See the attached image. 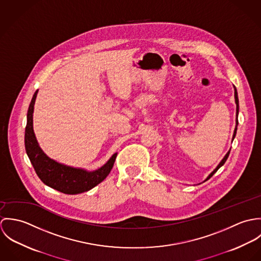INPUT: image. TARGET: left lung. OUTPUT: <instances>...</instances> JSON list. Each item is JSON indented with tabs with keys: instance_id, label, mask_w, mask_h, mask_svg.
Masks as SVG:
<instances>
[{
	"instance_id": "8db88e82",
	"label": "left lung",
	"mask_w": 261,
	"mask_h": 261,
	"mask_svg": "<svg viewBox=\"0 0 261 261\" xmlns=\"http://www.w3.org/2000/svg\"><path fill=\"white\" fill-rule=\"evenodd\" d=\"M234 96H235V103H236V126H235V129H234V133H233V137H232V142H233V140H234V138H235V136H236V130H237V125H238V112H239V101H238V95H237V90H236V87L234 86ZM229 153H230V149H229V151L225 154V156L223 158V160L219 163V165L217 166V168L207 177V179L205 180V181H207V180H209L217 171H218V169L219 168H221L222 166H223L224 164H225V162H226V160L228 159V156H229Z\"/></svg>"
}]
</instances>
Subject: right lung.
Returning <instances> with one entry per match:
<instances>
[{
    "label": "right lung",
    "mask_w": 261,
    "mask_h": 261,
    "mask_svg": "<svg viewBox=\"0 0 261 261\" xmlns=\"http://www.w3.org/2000/svg\"><path fill=\"white\" fill-rule=\"evenodd\" d=\"M37 93L36 90L27 113L25 148L38 177L45 185L64 194L75 195L89 191L109 176L117 153L112 154L106 165L92 172L62 165L47 156L39 147L33 129V112Z\"/></svg>",
    "instance_id": "add662e5"
}]
</instances>
